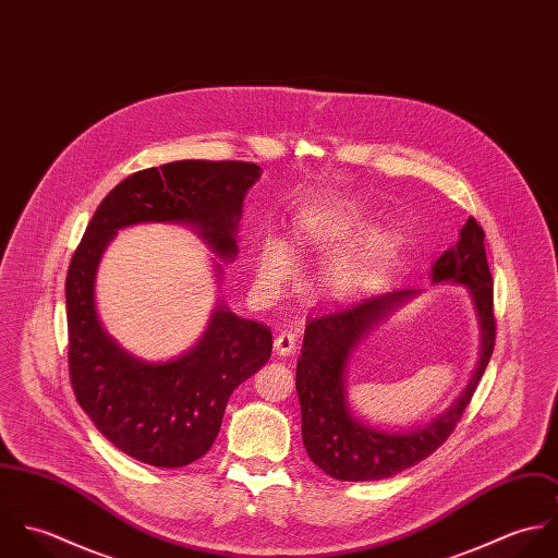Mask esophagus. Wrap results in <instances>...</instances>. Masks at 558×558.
Instances as JSON below:
<instances>
[{"label": "esophagus", "mask_w": 558, "mask_h": 558, "mask_svg": "<svg viewBox=\"0 0 558 558\" xmlns=\"http://www.w3.org/2000/svg\"><path fill=\"white\" fill-rule=\"evenodd\" d=\"M275 352L279 356H290L296 352V335L290 332V330H281L277 337H275Z\"/></svg>", "instance_id": "obj_1"}]
</instances>
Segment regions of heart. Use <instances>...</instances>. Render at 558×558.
<instances>
[{
    "mask_svg": "<svg viewBox=\"0 0 558 558\" xmlns=\"http://www.w3.org/2000/svg\"><path fill=\"white\" fill-rule=\"evenodd\" d=\"M350 223H352V217L341 215V213L312 219L305 226L301 240L307 244H316V246H330L335 240H339L345 234ZM378 242L380 240L374 236V239L365 240L361 246L348 248L341 255H337L326 266V272H324V281H326L328 290H332L335 294L352 292L361 283L363 275L367 272ZM290 272H292V255H290L288 246L277 240L266 242L259 253V279L266 281L268 286H279L290 277Z\"/></svg>",
    "mask_w": 558,
    "mask_h": 558,
    "instance_id": "1",
    "label": "heart"
}]
</instances>
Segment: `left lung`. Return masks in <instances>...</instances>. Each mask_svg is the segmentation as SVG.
I'll use <instances>...</instances> for the list:
<instances>
[{
    "label": "left lung",
    "mask_w": 558,
    "mask_h": 558,
    "mask_svg": "<svg viewBox=\"0 0 558 558\" xmlns=\"http://www.w3.org/2000/svg\"><path fill=\"white\" fill-rule=\"evenodd\" d=\"M483 239V228L471 217L460 232L458 244L445 251L432 268L434 283L451 281L471 290L481 324V356L466 391L425 427L401 434L367 427L352 418L343 393V369L354 345L414 292H389L314 310L296 365V391L307 456L328 477L339 481L393 477L432 456L453 434L477 391L496 341L494 281Z\"/></svg>",
    "instance_id": "8db88e82"
}]
</instances>
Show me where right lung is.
Listing matches in <instances>:
<instances>
[{
	"label": "right lung",
	"instance_id": "add662e5",
	"mask_svg": "<svg viewBox=\"0 0 558 558\" xmlns=\"http://www.w3.org/2000/svg\"><path fill=\"white\" fill-rule=\"evenodd\" d=\"M259 178L244 160H173L124 178L96 208L66 275L69 372L75 398L122 453L159 469L199 460L228 399L272 352L270 328L219 307L199 343L169 363L126 354L94 307L98 259L120 228L191 223L217 255H236L242 199Z\"/></svg>",
	"mask_w": 558,
	"mask_h": 558
}]
</instances>
